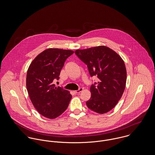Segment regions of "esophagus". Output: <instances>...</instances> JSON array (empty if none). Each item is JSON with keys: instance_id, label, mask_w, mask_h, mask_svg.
Instances as JSON below:
<instances>
[{"instance_id": "34e87169", "label": "esophagus", "mask_w": 155, "mask_h": 155, "mask_svg": "<svg viewBox=\"0 0 155 155\" xmlns=\"http://www.w3.org/2000/svg\"><path fill=\"white\" fill-rule=\"evenodd\" d=\"M83 88L82 87H80L78 90H76V91H74V93H75V94H78V93H80V92H81V91H83Z\"/></svg>"}]
</instances>
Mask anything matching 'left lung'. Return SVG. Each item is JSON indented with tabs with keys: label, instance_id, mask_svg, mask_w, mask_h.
Returning a JSON list of instances; mask_svg holds the SVG:
<instances>
[{
	"label": "left lung",
	"instance_id": "1",
	"mask_svg": "<svg viewBox=\"0 0 155 155\" xmlns=\"http://www.w3.org/2000/svg\"><path fill=\"white\" fill-rule=\"evenodd\" d=\"M75 54L87 65L90 76L99 79L90 87L91 96L87 106L97 113L108 112L117 104L125 89L127 72L123 60L105 46L77 49Z\"/></svg>",
	"mask_w": 155,
	"mask_h": 155
}]
</instances>
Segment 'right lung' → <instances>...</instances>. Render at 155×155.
<instances>
[{
  "label": "right lung",
  "instance_id": "obj_1",
  "mask_svg": "<svg viewBox=\"0 0 155 155\" xmlns=\"http://www.w3.org/2000/svg\"><path fill=\"white\" fill-rule=\"evenodd\" d=\"M73 54L71 50L47 49L33 60L28 70L26 88L30 99L36 110L48 119L60 116L71 99L68 91L53 81L59 80L65 61Z\"/></svg>",
  "mask_w": 155,
  "mask_h": 155
}]
</instances>
